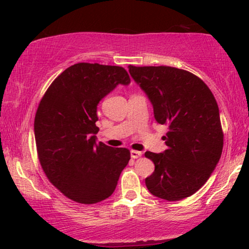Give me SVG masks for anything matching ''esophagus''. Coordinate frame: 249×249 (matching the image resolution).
<instances>
[{
    "label": "esophagus",
    "instance_id": "obj_1",
    "mask_svg": "<svg viewBox=\"0 0 249 249\" xmlns=\"http://www.w3.org/2000/svg\"><path fill=\"white\" fill-rule=\"evenodd\" d=\"M130 155H131L132 159H138V158H141V156L142 155V153L139 152V151H131L130 152Z\"/></svg>",
    "mask_w": 249,
    "mask_h": 249
}]
</instances>
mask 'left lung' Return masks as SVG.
I'll list each match as a JSON object with an SVG mask.
<instances>
[{
  "label": "left lung",
  "instance_id": "8db88e82",
  "mask_svg": "<svg viewBox=\"0 0 249 249\" xmlns=\"http://www.w3.org/2000/svg\"><path fill=\"white\" fill-rule=\"evenodd\" d=\"M129 73L151 101L155 120L166 124L168 148L146 152L155 165L145 179L149 193L165 200L195 194L222 154L219 107L206 84L189 71L172 67L129 66Z\"/></svg>",
  "mask_w": 249,
  "mask_h": 249
}]
</instances>
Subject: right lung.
Instances as JSON below:
<instances>
[{
	"label": "right lung",
	"instance_id": "obj_1",
	"mask_svg": "<svg viewBox=\"0 0 249 249\" xmlns=\"http://www.w3.org/2000/svg\"><path fill=\"white\" fill-rule=\"evenodd\" d=\"M130 84L122 67L77 63L51 84L34 130L40 165L68 198L94 204L113 194L130 160L127 148L96 142L97 104L118 85Z\"/></svg>",
	"mask_w": 249,
	"mask_h": 249
}]
</instances>
